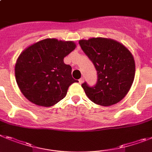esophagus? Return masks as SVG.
<instances>
[{
	"instance_id": "1",
	"label": "esophagus",
	"mask_w": 152,
	"mask_h": 152,
	"mask_svg": "<svg viewBox=\"0 0 152 152\" xmlns=\"http://www.w3.org/2000/svg\"><path fill=\"white\" fill-rule=\"evenodd\" d=\"M84 80H85V79H84V77H81V78L78 80L79 83H80V84H82V83L84 82Z\"/></svg>"
}]
</instances>
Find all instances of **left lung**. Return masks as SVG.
Instances as JSON below:
<instances>
[{"label": "left lung", "mask_w": 152, "mask_h": 152, "mask_svg": "<svg viewBox=\"0 0 152 152\" xmlns=\"http://www.w3.org/2000/svg\"><path fill=\"white\" fill-rule=\"evenodd\" d=\"M79 45L98 75L94 86L87 82L81 85L89 99L102 106L112 105L122 100L130 90L135 74L130 51L118 41L102 37L81 40Z\"/></svg>", "instance_id": "8db88e82"}]
</instances>
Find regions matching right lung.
Instances as JSON below:
<instances>
[{"instance_id":"obj_1","label":"right lung","mask_w":152,"mask_h":152,"mask_svg":"<svg viewBox=\"0 0 152 152\" xmlns=\"http://www.w3.org/2000/svg\"><path fill=\"white\" fill-rule=\"evenodd\" d=\"M72 41L47 38L34 44L20 54L15 65L18 85L24 97L37 105L50 107L67 94L77 81L64 58L75 48Z\"/></svg>"}]
</instances>
